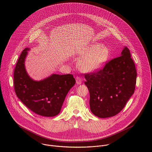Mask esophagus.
I'll return each instance as SVG.
<instances>
[{
	"label": "esophagus",
	"instance_id": "esophagus-1",
	"mask_svg": "<svg viewBox=\"0 0 152 152\" xmlns=\"http://www.w3.org/2000/svg\"><path fill=\"white\" fill-rule=\"evenodd\" d=\"M76 83L78 85H80L82 83V79L80 77H77L76 78Z\"/></svg>",
	"mask_w": 152,
	"mask_h": 152
}]
</instances>
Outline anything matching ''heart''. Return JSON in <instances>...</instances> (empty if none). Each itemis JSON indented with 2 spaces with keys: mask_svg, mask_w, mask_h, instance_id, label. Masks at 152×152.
<instances>
[{
  "mask_svg": "<svg viewBox=\"0 0 152 152\" xmlns=\"http://www.w3.org/2000/svg\"><path fill=\"white\" fill-rule=\"evenodd\" d=\"M84 57L80 61V66L86 71H94L102 67L109 57L108 49L101 44H95L83 51Z\"/></svg>",
  "mask_w": 152,
  "mask_h": 152,
  "instance_id": "1",
  "label": "heart"
}]
</instances>
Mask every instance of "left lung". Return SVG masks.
<instances>
[{"label": "left lung", "mask_w": 152, "mask_h": 152, "mask_svg": "<svg viewBox=\"0 0 152 152\" xmlns=\"http://www.w3.org/2000/svg\"><path fill=\"white\" fill-rule=\"evenodd\" d=\"M121 54L108 61L103 68L84 74L91 110L99 118L119 113L134 92L135 64L128 47L124 48Z\"/></svg>", "instance_id": "obj_1"}]
</instances>
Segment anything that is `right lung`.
<instances>
[{"label":"right lung","instance_id":"add662e5","mask_svg":"<svg viewBox=\"0 0 152 152\" xmlns=\"http://www.w3.org/2000/svg\"><path fill=\"white\" fill-rule=\"evenodd\" d=\"M29 48L22 51L14 71V87L17 96L33 112L44 116L58 115L65 96L75 84L72 74H53L40 81L28 75L24 60Z\"/></svg>","mask_w":152,"mask_h":152}]
</instances>
